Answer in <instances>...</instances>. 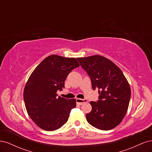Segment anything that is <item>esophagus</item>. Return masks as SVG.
Returning <instances> with one entry per match:
<instances>
[{
	"mask_svg": "<svg viewBox=\"0 0 152 152\" xmlns=\"http://www.w3.org/2000/svg\"><path fill=\"white\" fill-rule=\"evenodd\" d=\"M77 103L79 105H82L87 102V100L86 99H80V98H77L76 99Z\"/></svg>",
	"mask_w": 152,
	"mask_h": 152,
	"instance_id": "obj_1",
	"label": "esophagus"
}]
</instances>
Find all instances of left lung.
<instances>
[{"label":"left lung","instance_id":"left-lung-1","mask_svg":"<svg viewBox=\"0 0 152 152\" xmlns=\"http://www.w3.org/2000/svg\"><path fill=\"white\" fill-rule=\"evenodd\" d=\"M89 75L92 87L98 89V102H91L92 110L86 114L91 126L108 131L117 127L125 117L131 98V87L122 70L100 55L77 58Z\"/></svg>","mask_w":152,"mask_h":152}]
</instances>
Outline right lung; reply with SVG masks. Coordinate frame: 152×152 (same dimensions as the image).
Listing matches in <instances>:
<instances>
[{
  "label": "right lung",
  "mask_w": 152,
  "mask_h": 152,
  "mask_svg": "<svg viewBox=\"0 0 152 152\" xmlns=\"http://www.w3.org/2000/svg\"><path fill=\"white\" fill-rule=\"evenodd\" d=\"M79 66L74 58L53 54L31 73L23 91L24 102L28 115L42 129L57 130L68 121L76 100L58 97L56 93L65 87L69 73Z\"/></svg>",
  "instance_id": "add662e5"
}]
</instances>
